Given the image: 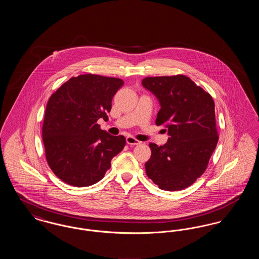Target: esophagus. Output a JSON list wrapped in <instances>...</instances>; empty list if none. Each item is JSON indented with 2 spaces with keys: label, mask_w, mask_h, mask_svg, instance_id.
<instances>
[{
  "label": "esophagus",
  "mask_w": 259,
  "mask_h": 259,
  "mask_svg": "<svg viewBox=\"0 0 259 259\" xmlns=\"http://www.w3.org/2000/svg\"><path fill=\"white\" fill-rule=\"evenodd\" d=\"M126 143L129 145V146H137V145H141V142L136 140L135 138L133 137H127L126 138Z\"/></svg>",
  "instance_id": "1"
}]
</instances>
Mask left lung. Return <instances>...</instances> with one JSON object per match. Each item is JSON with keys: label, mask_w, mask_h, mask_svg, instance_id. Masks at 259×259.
Instances as JSON below:
<instances>
[{"label": "left lung", "mask_w": 259, "mask_h": 259, "mask_svg": "<svg viewBox=\"0 0 259 259\" xmlns=\"http://www.w3.org/2000/svg\"><path fill=\"white\" fill-rule=\"evenodd\" d=\"M142 84L158 100L155 123L169 136L163 146L149 144L147 175L162 190L185 189L205 172L217 147L214 102L184 74L146 77Z\"/></svg>", "instance_id": "obj_1"}]
</instances>
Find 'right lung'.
Returning <instances> with one entry per match:
<instances>
[{
	"label": "right lung",
	"mask_w": 259,
	"mask_h": 259,
	"mask_svg": "<svg viewBox=\"0 0 259 259\" xmlns=\"http://www.w3.org/2000/svg\"><path fill=\"white\" fill-rule=\"evenodd\" d=\"M123 80L97 74L70 78L50 96L42 141L50 169L64 183L84 187L101 181L126 144L123 136L100 129Z\"/></svg>",
	"instance_id": "1"
}]
</instances>
